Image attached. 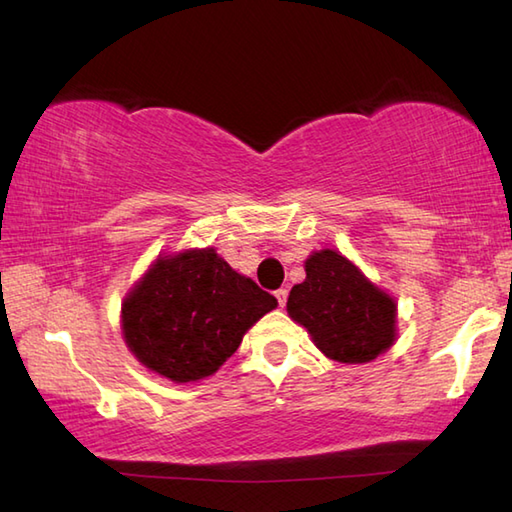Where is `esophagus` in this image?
<instances>
[{
  "mask_svg": "<svg viewBox=\"0 0 512 512\" xmlns=\"http://www.w3.org/2000/svg\"><path fill=\"white\" fill-rule=\"evenodd\" d=\"M275 297H277V301H279V306L284 308L286 301H288V290H286V288H279V290L275 292Z\"/></svg>",
  "mask_w": 512,
  "mask_h": 512,
  "instance_id": "esophagus-1",
  "label": "esophagus"
}]
</instances>
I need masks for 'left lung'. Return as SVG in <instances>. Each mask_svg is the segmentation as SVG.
Here are the masks:
<instances>
[{"instance_id":"obj_1","label":"left lung","mask_w":512,"mask_h":512,"mask_svg":"<svg viewBox=\"0 0 512 512\" xmlns=\"http://www.w3.org/2000/svg\"><path fill=\"white\" fill-rule=\"evenodd\" d=\"M286 310L325 356L347 365L374 361L398 336L396 299L332 248L308 255L306 279L292 286Z\"/></svg>"}]
</instances>
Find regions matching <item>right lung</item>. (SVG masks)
I'll return each mask as SVG.
<instances>
[{"label": "right lung", "instance_id": "add662e5", "mask_svg": "<svg viewBox=\"0 0 512 512\" xmlns=\"http://www.w3.org/2000/svg\"><path fill=\"white\" fill-rule=\"evenodd\" d=\"M277 299L239 275L213 246L158 255L127 292L123 339L149 372L198 383L231 358Z\"/></svg>", "mask_w": 512, "mask_h": 512}]
</instances>
